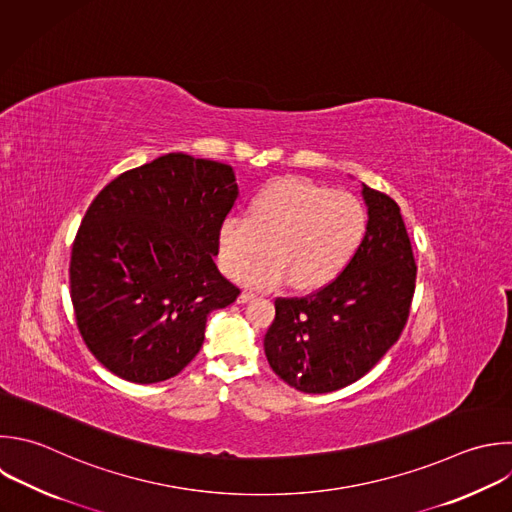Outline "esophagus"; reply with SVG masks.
I'll use <instances>...</instances> for the list:
<instances>
[{"instance_id":"34e87169","label":"esophagus","mask_w":512,"mask_h":512,"mask_svg":"<svg viewBox=\"0 0 512 512\" xmlns=\"http://www.w3.org/2000/svg\"><path fill=\"white\" fill-rule=\"evenodd\" d=\"M254 298H256V296H254L252 292H242V294L238 296V302H240V304H246V302H250V300H254Z\"/></svg>"}]
</instances>
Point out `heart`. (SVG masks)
I'll return each mask as SVG.
<instances>
[{"label": "heart", "mask_w": 512, "mask_h": 512, "mask_svg": "<svg viewBox=\"0 0 512 512\" xmlns=\"http://www.w3.org/2000/svg\"><path fill=\"white\" fill-rule=\"evenodd\" d=\"M366 224V208L356 196L304 178H280L254 196L250 216L224 218L218 230L220 266L238 278L268 243L271 256L247 269L248 286L272 290L292 280L300 290L320 288L352 262Z\"/></svg>", "instance_id": "heart-1"}]
</instances>
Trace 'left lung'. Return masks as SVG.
<instances>
[{
    "label": "left lung",
    "mask_w": 512,
    "mask_h": 512,
    "mask_svg": "<svg viewBox=\"0 0 512 512\" xmlns=\"http://www.w3.org/2000/svg\"><path fill=\"white\" fill-rule=\"evenodd\" d=\"M368 224L346 270L304 298H276L264 336L272 370L292 388L324 394L362 378L398 340L416 264L398 204L366 184Z\"/></svg>",
    "instance_id": "1"
}]
</instances>
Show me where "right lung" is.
Returning <instances> with one entry per match:
<instances>
[{
	"instance_id": "add662e5",
	"label": "right lung",
	"mask_w": 512,
	"mask_h": 512,
	"mask_svg": "<svg viewBox=\"0 0 512 512\" xmlns=\"http://www.w3.org/2000/svg\"><path fill=\"white\" fill-rule=\"evenodd\" d=\"M236 198L232 166L182 152L96 196L72 246L70 294L86 346L110 372L154 384L200 352L208 314L240 294L214 262Z\"/></svg>"
}]
</instances>
